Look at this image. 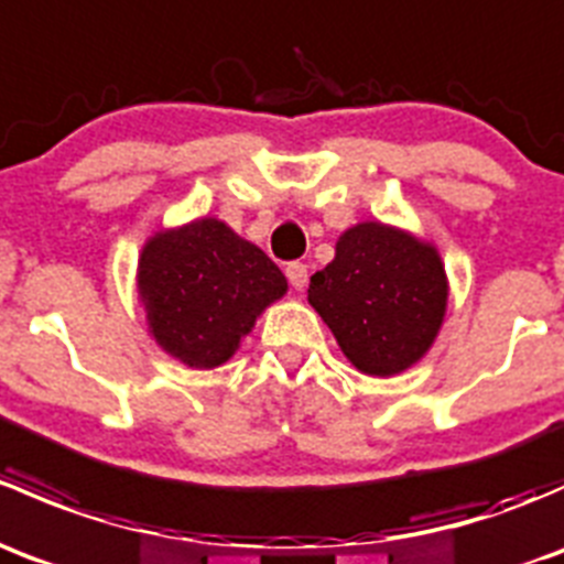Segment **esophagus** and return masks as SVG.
<instances>
[{
  "instance_id": "esophagus-1",
  "label": "esophagus",
  "mask_w": 564,
  "mask_h": 564,
  "mask_svg": "<svg viewBox=\"0 0 564 564\" xmlns=\"http://www.w3.org/2000/svg\"><path fill=\"white\" fill-rule=\"evenodd\" d=\"M286 278L297 292H303L305 283H308V267H305L303 261H292V264L286 267Z\"/></svg>"
}]
</instances>
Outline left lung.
<instances>
[{"mask_svg": "<svg viewBox=\"0 0 564 564\" xmlns=\"http://www.w3.org/2000/svg\"><path fill=\"white\" fill-rule=\"evenodd\" d=\"M440 248L401 226L362 220L335 242V259L311 275L308 303L346 360L368 377H398L434 346L447 314Z\"/></svg>", "mask_w": 564, "mask_h": 564, "instance_id": "obj_1", "label": "left lung"}]
</instances>
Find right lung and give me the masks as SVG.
I'll use <instances>...</instances> for the list:
<instances>
[{
  "label": "right lung",
  "mask_w": 564,
  "mask_h": 564,
  "mask_svg": "<svg viewBox=\"0 0 564 564\" xmlns=\"http://www.w3.org/2000/svg\"><path fill=\"white\" fill-rule=\"evenodd\" d=\"M135 289L152 340L182 366L213 371L289 283L264 250L207 215L147 237Z\"/></svg>",
  "instance_id": "right-lung-1"
}]
</instances>
